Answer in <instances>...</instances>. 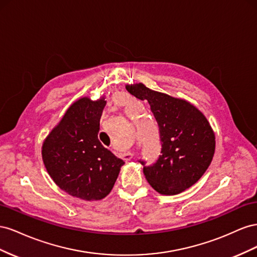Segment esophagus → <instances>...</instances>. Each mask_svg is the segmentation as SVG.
I'll return each instance as SVG.
<instances>
[{
    "mask_svg": "<svg viewBox=\"0 0 257 257\" xmlns=\"http://www.w3.org/2000/svg\"><path fill=\"white\" fill-rule=\"evenodd\" d=\"M122 157H123L124 160H130L131 158L134 157V154L133 153H123Z\"/></svg>",
    "mask_w": 257,
    "mask_h": 257,
    "instance_id": "34e87169",
    "label": "esophagus"
}]
</instances>
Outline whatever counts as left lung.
Returning <instances> with one entry per match:
<instances>
[{
  "instance_id": "left-lung-1",
  "label": "left lung",
  "mask_w": 257,
  "mask_h": 257,
  "mask_svg": "<svg viewBox=\"0 0 257 257\" xmlns=\"http://www.w3.org/2000/svg\"><path fill=\"white\" fill-rule=\"evenodd\" d=\"M126 89L148 101L158 126L161 143L155 163L140 159L150 185L161 195H177L193 186L210 166L215 150V136L204 115L185 100L149 89L143 84Z\"/></svg>"
}]
</instances>
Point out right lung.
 Listing matches in <instances>:
<instances>
[{
    "label": "right lung",
    "mask_w": 257,
    "mask_h": 257,
    "mask_svg": "<svg viewBox=\"0 0 257 257\" xmlns=\"http://www.w3.org/2000/svg\"><path fill=\"white\" fill-rule=\"evenodd\" d=\"M104 98L74 102L44 141L42 156L50 178L83 200H100L111 192L124 164L98 139Z\"/></svg>",
    "instance_id": "obj_1"
}]
</instances>
